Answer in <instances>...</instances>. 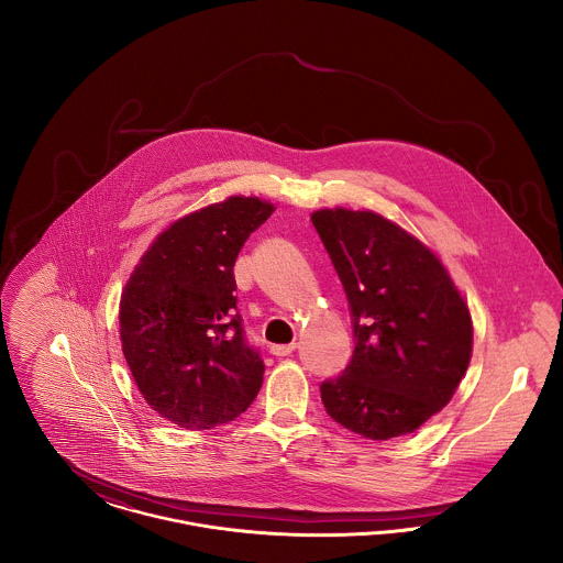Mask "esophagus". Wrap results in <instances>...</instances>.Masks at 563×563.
Returning <instances> with one entry per match:
<instances>
[{"mask_svg":"<svg viewBox=\"0 0 563 563\" xmlns=\"http://www.w3.org/2000/svg\"><path fill=\"white\" fill-rule=\"evenodd\" d=\"M295 349H297L295 344H276V346L269 349V352H272L274 356H289Z\"/></svg>","mask_w":563,"mask_h":563,"instance_id":"obj_1","label":"esophagus"}]
</instances>
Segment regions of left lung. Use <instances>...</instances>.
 Masks as SVG:
<instances>
[{
  "label": "left lung",
  "instance_id": "1",
  "mask_svg": "<svg viewBox=\"0 0 563 563\" xmlns=\"http://www.w3.org/2000/svg\"><path fill=\"white\" fill-rule=\"evenodd\" d=\"M310 217L354 319L352 361L322 382V405L365 439L409 434L452 401L468 369V303L437 253L399 223L342 207Z\"/></svg>",
  "mask_w": 563,
  "mask_h": 563
}]
</instances>
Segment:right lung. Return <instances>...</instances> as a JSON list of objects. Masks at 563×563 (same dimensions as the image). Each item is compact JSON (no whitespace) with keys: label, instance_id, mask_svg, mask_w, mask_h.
<instances>
[{"label":"right lung","instance_id":"obj_1","mask_svg":"<svg viewBox=\"0 0 563 563\" xmlns=\"http://www.w3.org/2000/svg\"><path fill=\"white\" fill-rule=\"evenodd\" d=\"M274 205L230 196L173 221L120 297V342L147 405L179 429L228 424L257 397L260 352L236 314L234 264Z\"/></svg>","mask_w":563,"mask_h":563}]
</instances>
